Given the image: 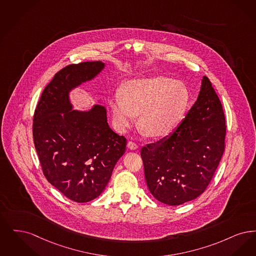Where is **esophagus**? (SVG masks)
<instances>
[{
    "label": "esophagus",
    "instance_id": "1",
    "mask_svg": "<svg viewBox=\"0 0 256 256\" xmlns=\"http://www.w3.org/2000/svg\"><path fill=\"white\" fill-rule=\"evenodd\" d=\"M127 147H128L130 150H136V149L138 148V144H136V142H128Z\"/></svg>",
    "mask_w": 256,
    "mask_h": 256
}]
</instances>
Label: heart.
Here are the masks:
<instances>
[{
  "mask_svg": "<svg viewBox=\"0 0 256 256\" xmlns=\"http://www.w3.org/2000/svg\"><path fill=\"white\" fill-rule=\"evenodd\" d=\"M191 103L188 87L182 81L164 76L138 78L125 84L122 94L109 100L114 127L126 131L136 122L148 136L164 138L184 122Z\"/></svg>",
  "mask_w": 256,
  "mask_h": 256,
  "instance_id": "obj_1",
  "label": "heart"
}]
</instances>
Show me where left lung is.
Listing matches in <instances>:
<instances>
[{
  "mask_svg": "<svg viewBox=\"0 0 256 256\" xmlns=\"http://www.w3.org/2000/svg\"><path fill=\"white\" fill-rule=\"evenodd\" d=\"M226 131L221 101L204 76L197 100L178 129L142 149L145 180L156 200L180 206L198 198L219 166Z\"/></svg>",
  "mask_w": 256,
  "mask_h": 256,
  "instance_id": "1",
  "label": "left lung"
}]
</instances>
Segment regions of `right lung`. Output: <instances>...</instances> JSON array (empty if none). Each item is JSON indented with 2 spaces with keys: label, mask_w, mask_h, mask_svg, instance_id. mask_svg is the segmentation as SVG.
<instances>
[{
  "label": "right lung",
  "mask_w": 256,
  "mask_h": 256,
  "mask_svg": "<svg viewBox=\"0 0 256 256\" xmlns=\"http://www.w3.org/2000/svg\"><path fill=\"white\" fill-rule=\"evenodd\" d=\"M101 61L70 65L44 88L34 118L35 149L48 182L76 202L98 197L123 156L126 138L107 122V111L94 104L74 109L70 94L105 68Z\"/></svg>",
  "instance_id": "right-lung-1"
}]
</instances>
